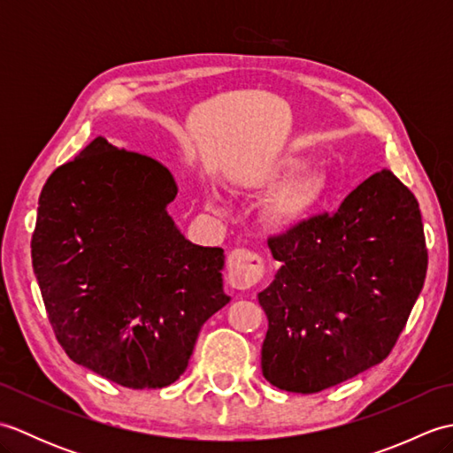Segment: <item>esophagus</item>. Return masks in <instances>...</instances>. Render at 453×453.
Wrapping results in <instances>:
<instances>
[{"label": "esophagus", "instance_id": "34e87169", "mask_svg": "<svg viewBox=\"0 0 453 453\" xmlns=\"http://www.w3.org/2000/svg\"><path fill=\"white\" fill-rule=\"evenodd\" d=\"M265 276V261L261 255L245 251V249H235L227 257V280L237 290H245L257 282H261Z\"/></svg>", "mask_w": 453, "mask_h": 453}]
</instances>
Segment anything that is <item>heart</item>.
Instances as JSON below:
<instances>
[{
  "label": "heart",
  "mask_w": 453,
  "mask_h": 453,
  "mask_svg": "<svg viewBox=\"0 0 453 453\" xmlns=\"http://www.w3.org/2000/svg\"><path fill=\"white\" fill-rule=\"evenodd\" d=\"M271 190L263 206L265 224L274 232H290L310 218L329 192V175L323 169L303 167L300 156H276L257 161L239 173L237 192ZM206 206L224 210L219 192H206Z\"/></svg>",
  "instance_id": "obj_1"
}]
</instances>
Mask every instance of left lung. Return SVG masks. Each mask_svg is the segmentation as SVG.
Wrapping results in <instances>:
<instances>
[{"label":"left lung","mask_w":453,"mask_h":453,"mask_svg":"<svg viewBox=\"0 0 453 453\" xmlns=\"http://www.w3.org/2000/svg\"><path fill=\"white\" fill-rule=\"evenodd\" d=\"M268 247L280 268L258 292L261 365L274 388L317 393L388 358L428 266L418 202L391 171Z\"/></svg>","instance_id":"obj_1"}]
</instances>
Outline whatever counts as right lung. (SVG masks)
Wrapping results in <instances>:
<instances>
[{"label":"right lung","mask_w":453,"mask_h":453,"mask_svg":"<svg viewBox=\"0 0 453 453\" xmlns=\"http://www.w3.org/2000/svg\"><path fill=\"white\" fill-rule=\"evenodd\" d=\"M159 161L95 138L38 198L33 268L70 358L130 389L171 386L229 296L224 249L180 234Z\"/></svg>","instance_id":"1"}]
</instances>
